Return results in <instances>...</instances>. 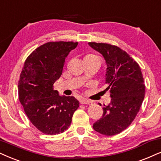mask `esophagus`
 I'll return each mask as SVG.
<instances>
[{
	"label": "esophagus",
	"instance_id": "obj_1",
	"mask_svg": "<svg viewBox=\"0 0 161 161\" xmlns=\"http://www.w3.org/2000/svg\"><path fill=\"white\" fill-rule=\"evenodd\" d=\"M80 103L82 105H92V102L86 99H82L80 100Z\"/></svg>",
	"mask_w": 161,
	"mask_h": 161
}]
</instances>
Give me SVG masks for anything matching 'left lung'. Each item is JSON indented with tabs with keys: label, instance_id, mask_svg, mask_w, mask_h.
Segmentation results:
<instances>
[{
	"label": "left lung",
	"instance_id": "8db88e82",
	"mask_svg": "<svg viewBox=\"0 0 161 161\" xmlns=\"http://www.w3.org/2000/svg\"><path fill=\"white\" fill-rule=\"evenodd\" d=\"M106 62L105 91L111 103L103 108V116L93 128L102 135L112 136L124 131L135 119L145 96L146 87L139 64L125 51L115 45L89 42Z\"/></svg>",
	"mask_w": 161,
	"mask_h": 161
}]
</instances>
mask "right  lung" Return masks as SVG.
I'll list each match as a JSON object with an SVG mask.
<instances>
[{
    "mask_svg": "<svg viewBox=\"0 0 161 161\" xmlns=\"http://www.w3.org/2000/svg\"><path fill=\"white\" fill-rule=\"evenodd\" d=\"M78 45L74 42H50L26 58L18 81V98L36 129L48 135L68 129L79 103L74 97L58 95L53 84L62 74L66 57Z\"/></svg>",
    "mask_w": 161,
    "mask_h": 161,
    "instance_id": "obj_1",
    "label": "right lung"
}]
</instances>
